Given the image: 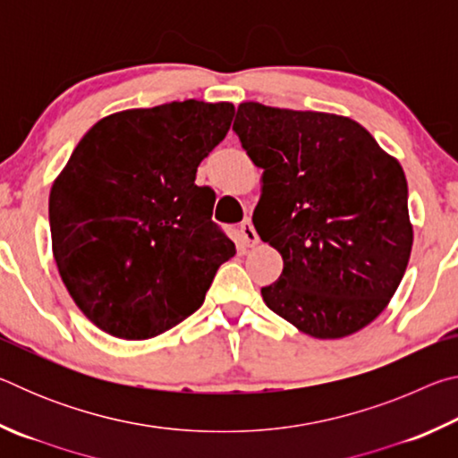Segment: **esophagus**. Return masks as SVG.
Wrapping results in <instances>:
<instances>
[{"mask_svg":"<svg viewBox=\"0 0 458 458\" xmlns=\"http://www.w3.org/2000/svg\"><path fill=\"white\" fill-rule=\"evenodd\" d=\"M240 232H242V238L248 246L259 244V234H257V230H254L250 220H244L242 224H240Z\"/></svg>","mask_w":458,"mask_h":458,"instance_id":"1","label":"esophagus"}]
</instances>
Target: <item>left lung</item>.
<instances>
[{
    "mask_svg": "<svg viewBox=\"0 0 458 458\" xmlns=\"http://www.w3.org/2000/svg\"><path fill=\"white\" fill-rule=\"evenodd\" d=\"M232 131L262 172L252 214L283 273L267 307L317 339L352 335L384 311L412 250L400 164L360 123L242 103Z\"/></svg>",
    "mask_w": 458,
    "mask_h": 458,
    "instance_id": "left-lung-1",
    "label": "left lung"
}]
</instances>
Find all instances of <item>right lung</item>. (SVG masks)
I'll use <instances>...</instances> for the list:
<instances>
[{
	"mask_svg": "<svg viewBox=\"0 0 458 458\" xmlns=\"http://www.w3.org/2000/svg\"><path fill=\"white\" fill-rule=\"evenodd\" d=\"M234 105L183 100L105 117L50 191L58 273L81 311L121 339H149L196 313L234 242L212 222L198 165Z\"/></svg>",
	"mask_w": 458,
	"mask_h": 458,
	"instance_id": "right-lung-1",
	"label": "right lung"
}]
</instances>
